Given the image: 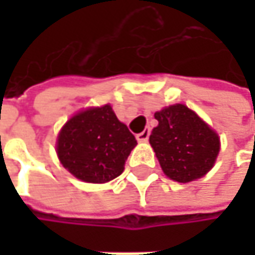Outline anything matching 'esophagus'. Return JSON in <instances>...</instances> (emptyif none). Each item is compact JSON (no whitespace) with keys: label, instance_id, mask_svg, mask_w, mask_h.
Returning a JSON list of instances; mask_svg holds the SVG:
<instances>
[{"label":"esophagus","instance_id":"34e87169","mask_svg":"<svg viewBox=\"0 0 255 255\" xmlns=\"http://www.w3.org/2000/svg\"><path fill=\"white\" fill-rule=\"evenodd\" d=\"M149 135H150V128H146V129H143L141 132H138L135 137H137L138 141H147Z\"/></svg>","mask_w":255,"mask_h":255}]
</instances>
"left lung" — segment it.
<instances>
[{
    "mask_svg": "<svg viewBox=\"0 0 255 255\" xmlns=\"http://www.w3.org/2000/svg\"><path fill=\"white\" fill-rule=\"evenodd\" d=\"M158 126L149 141L162 171L178 183L205 176L220 150L216 131L184 105H173L155 114Z\"/></svg>",
    "mask_w": 255,
    "mask_h": 255,
    "instance_id": "obj_1",
    "label": "left lung"
}]
</instances>
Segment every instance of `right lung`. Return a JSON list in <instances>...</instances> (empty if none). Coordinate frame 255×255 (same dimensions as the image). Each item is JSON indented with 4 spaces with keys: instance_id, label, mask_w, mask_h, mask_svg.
<instances>
[{
    "instance_id": "right-lung-1",
    "label": "right lung",
    "mask_w": 255,
    "mask_h": 255,
    "mask_svg": "<svg viewBox=\"0 0 255 255\" xmlns=\"http://www.w3.org/2000/svg\"><path fill=\"white\" fill-rule=\"evenodd\" d=\"M137 144L126 124L109 105L72 117L57 137V155L63 167L87 183H106L124 171Z\"/></svg>"
}]
</instances>
